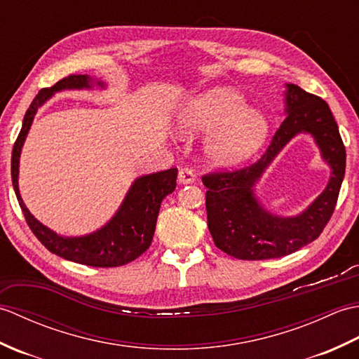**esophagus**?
Returning <instances> with one entry per match:
<instances>
[{
  "instance_id": "34e87169",
  "label": "esophagus",
  "mask_w": 359,
  "mask_h": 359,
  "mask_svg": "<svg viewBox=\"0 0 359 359\" xmlns=\"http://www.w3.org/2000/svg\"><path fill=\"white\" fill-rule=\"evenodd\" d=\"M179 184L180 185H188V184H194L196 182V175L191 170H188V168H182L179 171Z\"/></svg>"
}]
</instances>
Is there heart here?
Wrapping results in <instances>:
<instances>
[{"label":"heart","instance_id":"heart-1","mask_svg":"<svg viewBox=\"0 0 359 359\" xmlns=\"http://www.w3.org/2000/svg\"><path fill=\"white\" fill-rule=\"evenodd\" d=\"M184 137L208 134L203 157L212 166L226 168L245 162L262 147L269 134V120L248 108L239 93L212 88L188 100L177 116Z\"/></svg>","mask_w":359,"mask_h":359}]
</instances>
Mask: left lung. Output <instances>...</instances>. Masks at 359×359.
Instances as JSON below:
<instances>
[{"mask_svg": "<svg viewBox=\"0 0 359 359\" xmlns=\"http://www.w3.org/2000/svg\"><path fill=\"white\" fill-rule=\"evenodd\" d=\"M285 120L269 149L257 160L233 172L203 175L208 228L216 247L243 261H262L292 255L313 242L329 222L346 174V148L333 114L323 98L297 85H285ZM314 139L323 161L331 168L325 191L296 217L269 212L255 196V185L272 160L296 135Z\"/></svg>", "mask_w": 359, "mask_h": 359, "instance_id": "8db88e82", "label": "left lung"}]
</instances>
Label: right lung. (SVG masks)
Masks as SVG:
<instances>
[{
  "label": "right lung",
  "instance_id": "1",
  "mask_svg": "<svg viewBox=\"0 0 359 359\" xmlns=\"http://www.w3.org/2000/svg\"><path fill=\"white\" fill-rule=\"evenodd\" d=\"M94 88L106 89V83L89 75H69L55 83L52 88L41 89L38 93L29 106L18 139L13 144L12 184L29 228L50 253L89 266H120L133 262L149 248L156 231L160 203L175 189L177 168L137 177L129 187L116 215L102 228L83 236H63L43 225L27 210L18 188L21 149L36 111L52 98L53 94L62 93V90H90Z\"/></svg>",
  "mask_w": 359,
  "mask_h": 359
}]
</instances>
